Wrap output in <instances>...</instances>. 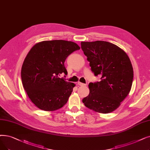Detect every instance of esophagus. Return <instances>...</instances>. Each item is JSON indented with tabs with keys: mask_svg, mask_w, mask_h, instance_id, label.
Here are the masks:
<instances>
[{
	"mask_svg": "<svg viewBox=\"0 0 150 150\" xmlns=\"http://www.w3.org/2000/svg\"><path fill=\"white\" fill-rule=\"evenodd\" d=\"M78 84H79V86H84L86 85V84H84V83H82L81 82L78 83Z\"/></svg>",
	"mask_w": 150,
	"mask_h": 150,
	"instance_id": "34e87169",
	"label": "esophagus"
}]
</instances>
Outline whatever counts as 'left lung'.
<instances>
[{"instance_id": "1", "label": "left lung", "mask_w": 150, "mask_h": 150, "mask_svg": "<svg viewBox=\"0 0 150 150\" xmlns=\"http://www.w3.org/2000/svg\"><path fill=\"white\" fill-rule=\"evenodd\" d=\"M81 49L95 76L100 81L89 84V94L82 100L94 111L108 113L118 108L131 91L134 71L127 54L105 41L81 42Z\"/></svg>"}]
</instances>
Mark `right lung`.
<instances>
[{"mask_svg": "<svg viewBox=\"0 0 150 150\" xmlns=\"http://www.w3.org/2000/svg\"><path fill=\"white\" fill-rule=\"evenodd\" d=\"M76 43L62 40L43 41L35 44L25 57L21 68L23 87L38 108L53 111L62 107L75 84L66 81V58L80 50Z\"/></svg>", "mask_w": 150, "mask_h": 150, "instance_id": "right-lung-1", "label": "right lung"}]
</instances>
